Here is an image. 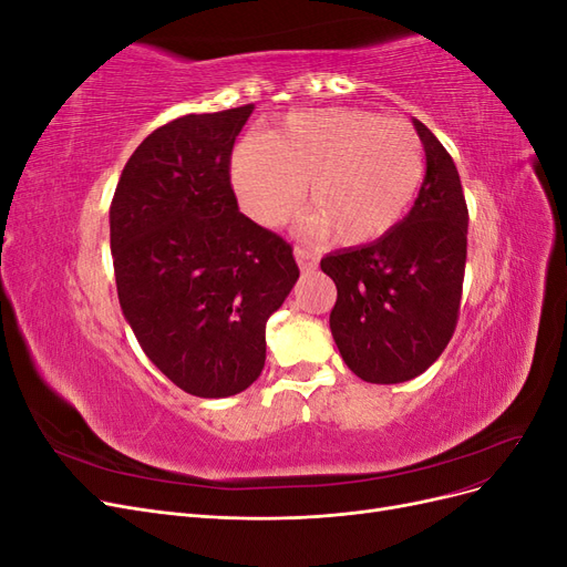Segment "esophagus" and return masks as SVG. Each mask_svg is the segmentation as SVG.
<instances>
[{
	"instance_id": "34e87169",
	"label": "esophagus",
	"mask_w": 567,
	"mask_h": 567,
	"mask_svg": "<svg viewBox=\"0 0 567 567\" xmlns=\"http://www.w3.org/2000/svg\"><path fill=\"white\" fill-rule=\"evenodd\" d=\"M293 255H296V260H298V265H300V269L302 271H310V269H317V265H319V257L317 255H312L310 250H305V248H296L293 250Z\"/></svg>"
}]
</instances>
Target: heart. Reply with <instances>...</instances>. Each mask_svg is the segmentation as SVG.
<instances>
[{"instance_id": "b5f03b06", "label": "heart", "mask_w": 567, "mask_h": 567, "mask_svg": "<svg viewBox=\"0 0 567 567\" xmlns=\"http://www.w3.org/2000/svg\"><path fill=\"white\" fill-rule=\"evenodd\" d=\"M425 173L421 136L404 120L357 109L290 113L231 158L244 210L262 227L296 215L307 184L310 225L342 246L379 241L400 225Z\"/></svg>"}]
</instances>
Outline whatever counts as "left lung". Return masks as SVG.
Listing matches in <instances>:
<instances>
[{
  "mask_svg": "<svg viewBox=\"0 0 567 567\" xmlns=\"http://www.w3.org/2000/svg\"><path fill=\"white\" fill-rule=\"evenodd\" d=\"M425 177L414 208L390 234L326 255L323 274L338 288L331 333L352 373L367 383L416 379L454 336L468 208L452 156L421 120Z\"/></svg>",
  "mask_w": 567,
  "mask_h": 567,
  "instance_id": "obj_1",
  "label": "left lung"
}]
</instances>
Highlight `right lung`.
<instances>
[{"label":"right lung","instance_id":"add662e5","mask_svg":"<svg viewBox=\"0 0 567 567\" xmlns=\"http://www.w3.org/2000/svg\"><path fill=\"white\" fill-rule=\"evenodd\" d=\"M252 109L192 113L151 132L111 203L123 315L151 362L208 400L257 381L267 319L300 277L293 248L238 210L231 188V148Z\"/></svg>","mask_w":567,"mask_h":567}]
</instances>
